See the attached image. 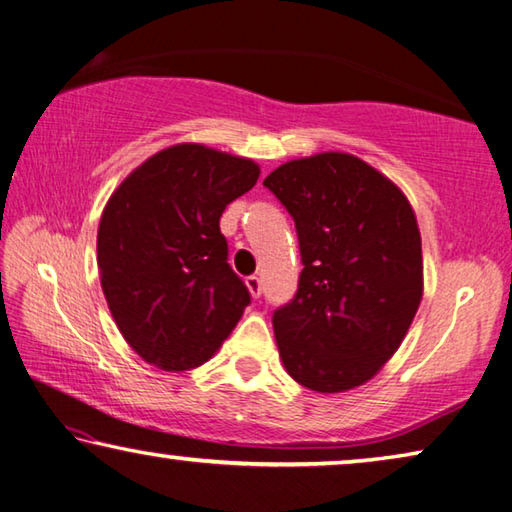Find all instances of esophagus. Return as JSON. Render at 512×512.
I'll use <instances>...</instances> for the list:
<instances>
[{
    "label": "esophagus",
    "instance_id": "34e87169",
    "mask_svg": "<svg viewBox=\"0 0 512 512\" xmlns=\"http://www.w3.org/2000/svg\"><path fill=\"white\" fill-rule=\"evenodd\" d=\"M246 287H248L250 296H253V298H259V296H262V280H259L257 275H250V277H246Z\"/></svg>",
    "mask_w": 512,
    "mask_h": 512
}]
</instances>
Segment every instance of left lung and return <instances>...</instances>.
Here are the masks:
<instances>
[{"label": "left lung", "mask_w": 512, "mask_h": 512, "mask_svg": "<svg viewBox=\"0 0 512 512\" xmlns=\"http://www.w3.org/2000/svg\"><path fill=\"white\" fill-rule=\"evenodd\" d=\"M264 187L296 221L298 291L273 311L284 368L318 393L366 384L400 348L422 300L413 207L350 153L291 160Z\"/></svg>", "instance_id": "8db88e82"}]
</instances>
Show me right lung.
I'll list each match as a JSON object with an SVG mask.
<instances>
[{
  "label": "right lung",
  "mask_w": 512,
  "mask_h": 512,
  "mask_svg": "<svg viewBox=\"0 0 512 512\" xmlns=\"http://www.w3.org/2000/svg\"><path fill=\"white\" fill-rule=\"evenodd\" d=\"M259 178L253 160L176 144L140 164L101 214L103 296L128 345L162 370H189L221 348L250 305L228 264L219 219Z\"/></svg>",
  "instance_id": "add662e5"
}]
</instances>
